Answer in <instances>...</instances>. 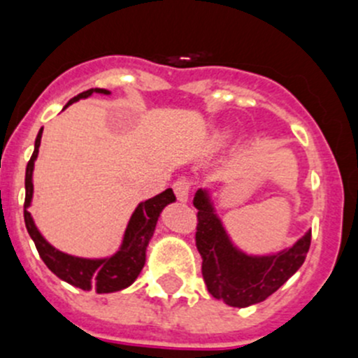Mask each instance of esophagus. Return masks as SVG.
Returning a JSON list of instances; mask_svg holds the SVG:
<instances>
[{"instance_id":"34e87169","label":"esophagus","mask_w":358,"mask_h":358,"mask_svg":"<svg viewBox=\"0 0 358 358\" xmlns=\"http://www.w3.org/2000/svg\"><path fill=\"white\" fill-rule=\"evenodd\" d=\"M173 190L176 194V199L180 202H187L190 196V190H192V183L187 178H178L175 183H173Z\"/></svg>"}]
</instances>
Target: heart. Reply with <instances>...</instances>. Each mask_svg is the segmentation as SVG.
I'll return each instance as SVG.
<instances>
[{
    "label": "heart",
    "mask_w": 358,
    "mask_h": 358,
    "mask_svg": "<svg viewBox=\"0 0 358 358\" xmlns=\"http://www.w3.org/2000/svg\"><path fill=\"white\" fill-rule=\"evenodd\" d=\"M230 138V133L229 131H225V133H222V135H220V138H218V142L220 143H225L227 140Z\"/></svg>",
    "instance_id": "heart-1"
}]
</instances>
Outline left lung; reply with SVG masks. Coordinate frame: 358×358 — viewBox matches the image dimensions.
Segmentation results:
<instances>
[{
	"label": "left lung",
	"mask_w": 358,
	"mask_h": 358,
	"mask_svg": "<svg viewBox=\"0 0 358 358\" xmlns=\"http://www.w3.org/2000/svg\"><path fill=\"white\" fill-rule=\"evenodd\" d=\"M194 206L197 208L196 246L202 256V279L213 298L237 308L265 301L305 262L312 230L277 255L249 256L227 236L208 190H197Z\"/></svg>",
	"instance_id": "1"
}]
</instances>
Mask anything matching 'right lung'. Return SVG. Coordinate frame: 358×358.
I'll return each instance as SVG.
<instances>
[{
	"mask_svg": "<svg viewBox=\"0 0 358 358\" xmlns=\"http://www.w3.org/2000/svg\"><path fill=\"white\" fill-rule=\"evenodd\" d=\"M92 93H103L109 95V92L103 88H92L86 92L79 93L78 96L69 100L67 106L72 102H78L79 99H86ZM66 106V107H67ZM43 128L39 129L38 136L34 142V152L25 168V201H24V220L25 229L29 236L34 241L36 249L39 256L45 262V265L55 273L59 279L66 280L71 286L79 287L83 291L95 289L96 292H115L124 287L131 286L138 273L142 272L145 265V251L149 246V241L156 230V223L162 209L176 199L171 189H166L164 192L157 194L152 199L140 202L136 206L135 213L129 218L128 227H126L124 239H122L121 248L115 255L109 258L90 259V258H78V256L66 255V252L55 249L50 243H46L45 237L36 229L34 220L27 208L31 206L32 199V169H34V161L39 152V143H41Z\"/></svg>",
	"mask_w": 358,
	"mask_h": 358,
	"instance_id": "obj_1",
	"label": "right lung"
}]
</instances>
